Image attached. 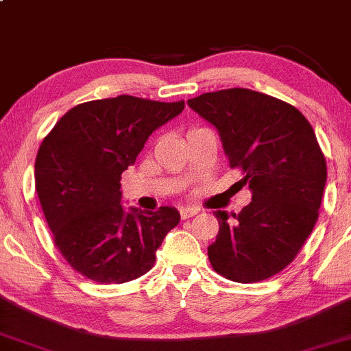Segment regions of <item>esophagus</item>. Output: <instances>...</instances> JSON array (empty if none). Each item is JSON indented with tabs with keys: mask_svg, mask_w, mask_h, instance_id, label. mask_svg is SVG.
<instances>
[{
	"mask_svg": "<svg viewBox=\"0 0 351 351\" xmlns=\"http://www.w3.org/2000/svg\"><path fill=\"white\" fill-rule=\"evenodd\" d=\"M198 209L196 208H181L180 209V216L181 219H189V217H193L195 215H198Z\"/></svg>",
	"mask_w": 351,
	"mask_h": 351,
	"instance_id": "34e87169",
	"label": "esophagus"
}]
</instances>
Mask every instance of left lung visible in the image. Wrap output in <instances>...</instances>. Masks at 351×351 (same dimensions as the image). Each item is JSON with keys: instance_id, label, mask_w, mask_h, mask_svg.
I'll use <instances>...</instances> for the list:
<instances>
[{"instance_id": "left-lung-1", "label": "left lung", "mask_w": 351, "mask_h": 351, "mask_svg": "<svg viewBox=\"0 0 351 351\" xmlns=\"http://www.w3.org/2000/svg\"><path fill=\"white\" fill-rule=\"evenodd\" d=\"M188 106L217 128L229 167L252 191L239 215L215 211L209 263L241 284L269 279L295 259L318 219L327 163L315 132L299 108L251 88L206 92Z\"/></svg>"}]
</instances>
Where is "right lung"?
Masks as SVG:
<instances>
[{
	"label": "right lung",
	"instance_id": "add662e5",
	"mask_svg": "<svg viewBox=\"0 0 351 351\" xmlns=\"http://www.w3.org/2000/svg\"><path fill=\"white\" fill-rule=\"evenodd\" d=\"M184 108L134 95L71 108L44 136L34 165L39 203L56 247L74 271L99 284L147 274L165 236L180 223L175 208L125 213L122 173L145 142Z\"/></svg>",
	"mask_w": 351,
	"mask_h": 351
}]
</instances>
